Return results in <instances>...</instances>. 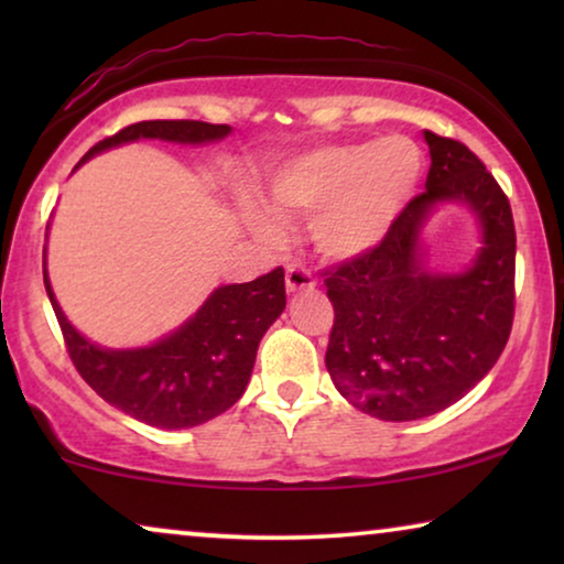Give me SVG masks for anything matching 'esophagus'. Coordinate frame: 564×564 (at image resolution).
<instances>
[{
    "instance_id": "1",
    "label": "esophagus",
    "mask_w": 564,
    "mask_h": 564,
    "mask_svg": "<svg viewBox=\"0 0 564 564\" xmlns=\"http://www.w3.org/2000/svg\"><path fill=\"white\" fill-rule=\"evenodd\" d=\"M284 284H288L290 295H297V292L313 290L315 288V280H313V274L307 272V269L295 264V267L288 269V274H284Z\"/></svg>"
}]
</instances>
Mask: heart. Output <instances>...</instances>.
Returning a JSON list of instances; mask_svg holds the SVG:
<instances>
[{
    "instance_id": "heart-1",
    "label": "heart",
    "mask_w": 564,
    "mask_h": 564,
    "mask_svg": "<svg viewBox=\"0 0 564 564\" xmlns=\"http://www.w3.org/2000/svg\"><path fill=\"white\" fill-rule=\"evenodd\" d=\"M423 176V153L411 138L318 145L284 161L269 180V205L282 220L312 218L315 249L330 261H354L380 249ZM259 236L276 241L280 220L246 205Z\"/></svg>"
}]
</instances>
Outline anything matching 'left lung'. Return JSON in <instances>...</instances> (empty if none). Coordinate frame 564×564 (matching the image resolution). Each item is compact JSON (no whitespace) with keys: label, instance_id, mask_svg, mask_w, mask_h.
Wrapping results in <instances>:
<instances>
[{"label":"left lung","instance_id":"1","mask_svg":"<svg viewBox=\"0 0 564 564\" xmlns=\"http://www.w3.org/2000/svg\"><path fill=\"white\" fill-rule=\"evenodd\" d=\"M431 169L380 249L328 274L334 330L326 367L336 390L380 421L434 415L496 365L513 323L511 205L465 143L423 130ZM446 204L474 215L478 249L462 270L427 264L425 230Z\"/></svg>","mask_w":564,"mask_h":564}]
</instances>
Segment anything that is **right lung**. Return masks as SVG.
I'll list each match as a JSON object with an SVG mask.
<instances>
[{"mask_svg":"<svg viewBox=\"0 0 564 564\" xmlns=\"http://www.w3.org/2000/svg\"><path fill=\"white\" fill-rule=\"evenodd\" d=\"M234 133L230 126L199 120H145L105 138L87 151L79 166L99 153L135 141H164L180 145L218 143ZM43 282L64 330L68 357L91 390L118 411L153 429L180 431L226 413L238 403L251 380L259 341L280 318L284 297V269L253 282L220 284L182 326L153 344L110 349L82 334L66 318L48 280L43 251Z\"/></svg>","mask_w":564,"mask_h":564,"instance_id":"obj_1","label":"right lung"}]
</instances>
